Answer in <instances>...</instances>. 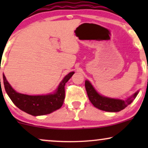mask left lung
Instances as JSON below:
<instances>
[{
  "instance_id": "8db88e82",
  "label": "left lung",
  "mask_w": 148,
  "mask_h": 148,
  "mask_svg": "<svg viewBox=\"0 0 148 148\" xmlns=\"http://www.w3.org/2000/svg\"><path fill=\"white\" fill-rule=\"evenodd\" d=\"M85 86L88 98L93 106L100 110L108 112H118L123 110L134 101L139 92V90H137L126 99H115L100 95L88 80L85 81Z\"/></svg>"
}]
</instances>
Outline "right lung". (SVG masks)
<instances>
[{"mask_svg":"<svg viewBox=\"0 0 148 148\" xmlns=\"http://www.w3.org/2000/svg\"><path fill=\"white\" fill-rule=\"evenodd\" d=\"M74 74V72H69L64 76L54 92L44 95H28L18 92L10 86L4 74L3 84L7 94L15 106L28 114L38 116L49 114L62 106L65 96L64 85Z\"/></svg>","mask_w":148,"mask_h":148,"instance_id":"obj_1","label":"right lung"}]
</instances>
